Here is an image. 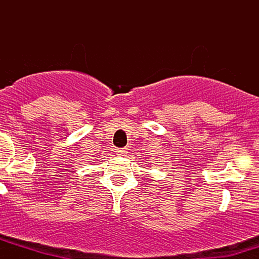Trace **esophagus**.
<instances>
[{
	"label": "esophagus",
	"instance_id": "obj_1",
	"mask_svg": "<svg viewBox=\"0 0 259 259\" xmlns=\"http://www.w3.org/2000/svg\"><path fill=\"white\" fill-rule=\"evenodd\" d=\"M115 152H117L118 156H125V154L127 153V151H126V148H118Z\"/></svg>",
	"mask_w": 259,
	"mask_h": 259
}]
</instances>
